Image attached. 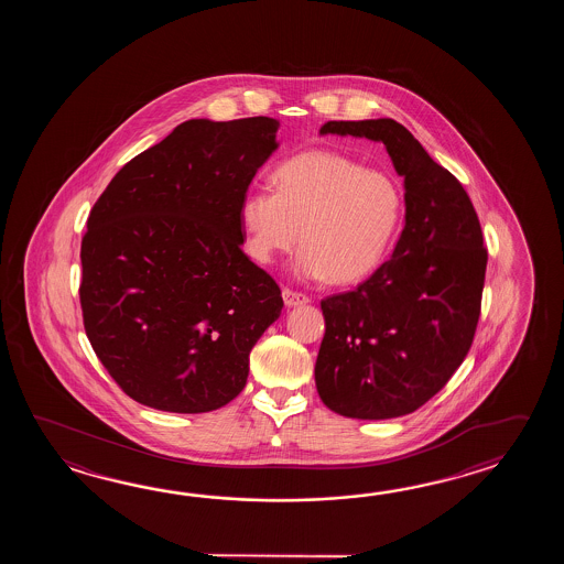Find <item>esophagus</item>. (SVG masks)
I'll return each instance as SVG.
<instances>
[{
	"instance_id": "obj_1",
	"label": "esophagus",
	"mask_w": 564,
	"mask_h": 564,
	"mask_svg": "<svg viewBox=\"0 0 564 564\" xmlns=\"http://www.w3.org/2000/svg\"><path fill=\"white\" fill-rule=\"evenodd\" d=\"M282 299H284V304H286L288 308H294V306H302V304H308V302H311V299H308L306 294L292 292V290H288V288L282 290Z\"/></svg>"
}]
</instances>
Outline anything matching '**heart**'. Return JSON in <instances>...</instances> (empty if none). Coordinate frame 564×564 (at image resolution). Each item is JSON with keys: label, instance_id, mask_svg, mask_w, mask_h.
I'll return each instance as SVG.
<instances>
[{"label": "heart", "instance_id": "1", "mask_svg": "<svg viewBox=\"0 0 564 564\" xmlns=\"http://www.w3.org/2000/svg\"><path fill=\"white\" fill-rule=\"evenodd\" d=\"M240 204L246 252L258 264L304 243L292 270L304 280L355 284L381 265L395 240L403 195L381 169L333 151L290 156Z\"/></svg>", "mask_w": 564, "mask_h": 564}]
</instances>
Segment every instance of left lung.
I'll list each match as a JSON object with an SVG mask.
<instances>
[{
	"label": "left lung",
	"mask_w": 564,
	"mask_h": 564,
	"mask_svg": "<svg viewBox=\"0 0 564 564\" xmlns=\"http://www.w3.org/2000/svg\"><path fill=\"white\" fill-rule=\"evenodd\" d=\"M321 134L383 143L405 189V226L369 280L321 302L314 381L352 420H391L430 401L468 355L488 252L462 183L393 119L328 120Z\"/></svg>",
	"instance_id": "8db88e82"
}]
</instances>
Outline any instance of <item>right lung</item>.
Returning a JSON list of instances; mask_svg holds the SVG:
<instances>
[{
    "label": "right lung",
    "mask_w": 564,
    "mask_h": 564,
    "mask_svg": "<svg viewBox=\"0 0 564 564\" xmlns=\"http://www.w3.org/2000/svg\"><path fill=\"white\" fill-rule=\"evenodd\" d=\"M268 117L181 122L98 197L80 250L96 357L137 403L207 413L240 395L282 294L241 252L240 204L280 143Z\"/></svg>",
    "instance_id": "right-lung-1"
}]
</instances>
